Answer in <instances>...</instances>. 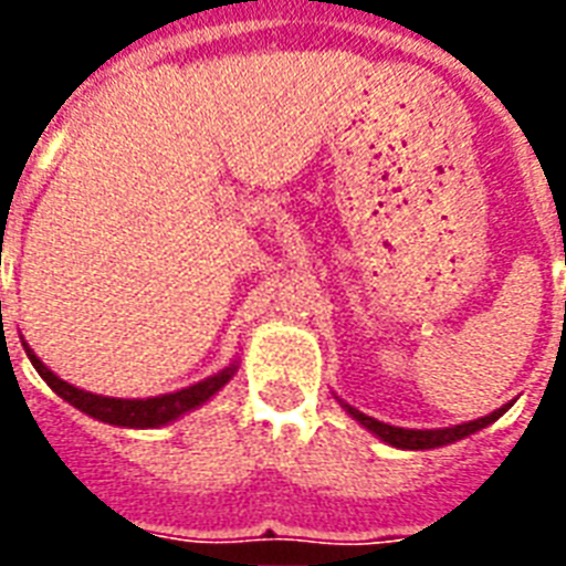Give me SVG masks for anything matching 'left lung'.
I'll use <instances>...</instances> for the list:
<instances>
[{"mask_svg":"<svg viewBox=\"0 0 566 566\" xmlns=\"http://www.w3.org/2000/svg\"><path fill=\"white\" fill-rule=\"evenodd\" d=\"M505 408H509V405H505ZM505 408H496V411L488 413V417H482V420L461 422V426H452V429H396V426H387V422H381V420H373V417H367V413L355 411V408H349V405H346V411L353 413L355 420L361 422V426H367V429H370L373 434H378V438L385 440V443H390V447H399V449L447 447V443H452V440L467 438V434H473V431L484 429V426H491L493 420H500L502 413H505Z\"/></svg>","mask_w":566,"mask_h":566,"instance_id":"left-lung-1","label":"left lung"}]
</instances>
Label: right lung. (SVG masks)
Segmentation results:
<instances>
[{"label":"right lung","instance_id":"right-lung-1","mask_svg":"<svg viewBox=\"0 0 566 566\" xmlns=\"http://www.w3.org/2000/svg\"><path fill=\"white\" fill-rule=\"evenodd\" d=\"M25 353H29V361L34 364V370L40 373V378H43L61 399L75 405L78 411H84L87 417H93V420L111 422V426H126V429H155V426H164V422L176 420V417L188 413L196 405L208 402V399L234 376V370H238V367L231 364V367L220 370L217 376L205 378L199 385L176 390V394L153 396V399H114V396H96L87 394V390H78V387L73 385H66L64 378H57L55 373L49 370L46 364L40 361L29 346H25Z\"/></svg>","mask_w":566,"mask_h":566}]
</instances>
